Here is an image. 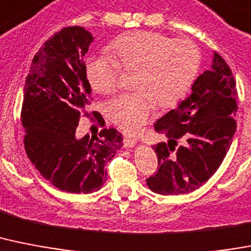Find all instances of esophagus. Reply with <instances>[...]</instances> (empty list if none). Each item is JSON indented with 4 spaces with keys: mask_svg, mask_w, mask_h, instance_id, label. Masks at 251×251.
Masks as SVG:
<instances>
[{
    "mask_svg": "<svg viewBox=\"0 0 251 251\" xmlns=\"http://www.w3.org/2000/svg\"><path fill=\"white\" fill-rule=\"evenodd\" d=\"M138 140L134 139V138H124V147L125 148H132L135 146Z\"/></svg>",
    "mask_w": 251,
    "mask_h": 251,
    "instance_id": "esophagus-1",
    "label": "esophagus"
}]
</instances>
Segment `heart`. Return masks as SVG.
Masks as SVG:
<instances>
[{"instance_id":"1","label":"heart","mask_w":251,"mask_h":251,"mask_svg":"<svg viewBox=\"0 0 251 251\" xmlns=\"http://www.w3.org/2000/svg\"><path fill=\"white\" fill-rule=\"evenodd\" d=\"M111 55L87 59L86 77L94 90H117L122 68L136 71L138 91L113 100L108 108L111 120L127 134H135L153 116L156 103L172 107L182 100L200 68V50L192 41L173 40L162 33L139 30L124 34L109 45Z\"/></svg>"}]
</instances>
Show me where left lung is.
Segmentation results:
<instances>
[{"mask_svg": "<svg viewBox=\"0 0 251 251\" xmlns=\"http://www.w3.org/2000/svg\"><path fill=\"white\" fill-rule=\"evenodd\" d=\"M237 108L232 71L215 52L211 69L197 77L191 95L154 124L169 140L153 146L158 169L147 179L151 191L184 195L206 183L231 147Z\"/></svg>", "mask_w": 251, "mask_h": 251, "instance_id": "left-lung-1", "label": "left lung"}]
</instances>
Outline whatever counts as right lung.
<instances>
[{
    "label": "right lung",
    "instance_id": "obj_1",
    "mask_svg": "<svg viewBox=\"0 0 251 251\" xmlns=\"http://www.w3.org/2000/svg\"><path fill=\"white\" fill-rule=\"evenodd\" d=\"M93 36L82 26H67L34 55L25 78L22 125L30 162L60 191L91 193L107 179V162L122 147V134L104 127L99 135L76 138L81 116L91 117V86L83 56ZM99 125L105 122L93 112Z\"/></svg>",
    "mask_w": 251,
    "mask_h": 251
}]
</instances>
